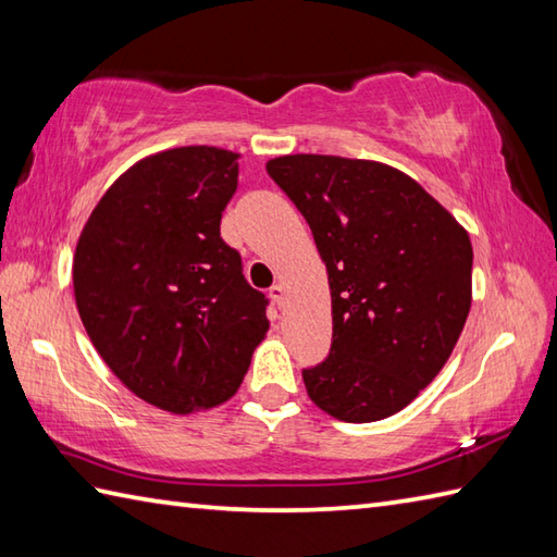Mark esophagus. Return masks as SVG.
<instances>
[{
  "label": "esophagus",
  "instance_id": "esophagus-1",
  "mask_svg": "<svg viewBox=\"0 0 557 557\" xmlns=\"http://www.w3.org/2000/svg\"><path fill=\"white\" fill-rule=\"evenodd\" d=\"M285 294H287L285 285H272V287H270V297H272V301H275L277 306L285 304Z\"/></svg>",
  "mask_w": 557,
  "mask_h": 557
}]
</instances>
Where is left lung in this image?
Instances as JSON below:
<instances>
[{
    "label": "left lung",
    "mask_w": 557,
    "mask_h": 557,
    "mask_svg": "<svg viewBox=\"0 0 557 557\" xmlns=\"http://www.w3.org/2000/svg\"><path fill=\"white\" fill-rule=\"evenodd\" d=\"M309 222L333 294V345L304 369L330 417L369 423L405 409L453 354L471 306L465 227L395 168L335 156L268 164Z\"/></svg>",
    "instance_id": "obj_1"
}]
</instances>
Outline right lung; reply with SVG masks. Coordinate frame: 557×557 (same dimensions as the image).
<instances>
[{
	"label": "right lung",
	"mask_w": 557,
	"mask_h": 557,
	"mask_svg": "<svg viewBox=\"0 0 557 557\" xmlns=\"http://www.w3.org/2000/svg\"><path fill=\"white\" fill-rule=\"evenodd\" d=\"M239 156L172 148L136 162L90 212L74 253L83 325L112 373L172 413L239 389L268 333V299L220 236Z\"/></svg>",
	"instance_id": "1"
}]
</instances>
